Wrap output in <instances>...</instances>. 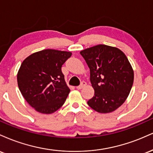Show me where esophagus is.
Listing matches in <instances>:
<instances>
[{
	"mask_svg": "<svg viewBox=\"0 0 153 153\" xmlns=\"http://www.w3.org/2000/svg\"><path fill=\"white\" fill-rule=\"evenodd\" d=\"M87 85V83H86L85 82H82V83H81V84L79 86H77L76 87V89H82V88H83L84 87H85V86Z\"/></svg>",
	"mask_w": 153,
	"mask_h": 153,
	"instance_id": "1",
	"label": "esophagus"
}]
</instances>
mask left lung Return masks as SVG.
Masks as SVG:
<instances>
[{
  "mask_svg": "<svg viewBox=\"0 0 153 153\" xmlns=\"http://www.w3.org/2000/svg\"><path fill=\"white\" fill-rule=\"evenodd\" d=\"M90 70L94 95L88 105L99 113L119 108L130 94L134 71L126 55L118 48L100 44L80 51Z\"/></svg>",
  "mask_w": 153,
  "mask_h": 153,
  "instance_id": "1",
  "label": "left lung"
}]
</instances>
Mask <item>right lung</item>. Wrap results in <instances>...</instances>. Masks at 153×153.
I'll return each instance as SVG.
<instances>
[{
  "instance_id": "add662e5",
  "label": "right lung",
  "mask_w": 153,
  "mask_h": 153,
  "mask_svg": "<svg viewBox=\"0 0 153 153\" xmlns=\"http://www.w3.org/2000/svg\"><path fill=\"white\" fill-rule=\"evenodd\" d=\"M71 56L69 51L44 49L23 60L17 74L18 86L36 111L51 114L64 105L70 89L62 66Z\"/></svg>"
}]
</instances>
